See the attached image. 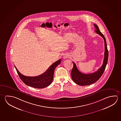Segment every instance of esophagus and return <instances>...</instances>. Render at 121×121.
<instances>
[{
    "mask_svg": "<svg viewBox=\"0 0 121 121\" xmlns=\"http://www.w3.org/2000/svg\"><path fill=\"white\" fill-rule=\"evenodd\" d=\"M68 57H69V56H68V54H65V55H64V59H66L68 58Z\"/></svg>",
    "mask_w": 121,
    "mask_h": 121,
    "instance_id": "esophagus-1",
    "label": "esophagus"
}]
</instances>
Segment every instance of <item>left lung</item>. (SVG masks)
Wrapping results in <instances>:
<instances>
[{
	"label": "left lung",
	"instance_id": "left-lung-1",
	"mask_svg": "<svg viewBox=\"0 0 121 121\" xmlns=\"http://www.w3.org/2000/svg\"><path fill=\"white\" fill-rule=\"evenodd\" d=\"M94 26L96 29V30H95V32L102 36L104 39V42L105 51L103 63L102 67L100 68L96 72L89 74H84L78 70V68H77L76 64L73 62V66L71 72V76L74 82L77 85L81 86H86L91 85L97 81L103 73L108 61V51L107 48L106 39L103 34L100 32L98 26L95 24H94Z\"/></svg>",
	"mask_w": 121,
	"mask_h": 121
}]
</instances>
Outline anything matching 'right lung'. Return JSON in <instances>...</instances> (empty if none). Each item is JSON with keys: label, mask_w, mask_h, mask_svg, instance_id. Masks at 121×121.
<instances>
[{"label": "right lung", "mask_w": 121, "mask_h": 121, "mask_svg": "<svg viewBox=\"0 0 121 121\" xmlns=\"http://www.w3.org/2000/svg\"><path fill=\"white\" fill-rule=\"evenodd\" d=\"M61 62V59L53 63L43 73L36 76H25L21 74L15 66L20 78L25 84L36 88H43L51 84L53 78L55 68Z\"/></svg>", "instance_id": "obj_1"}]
</instances>
